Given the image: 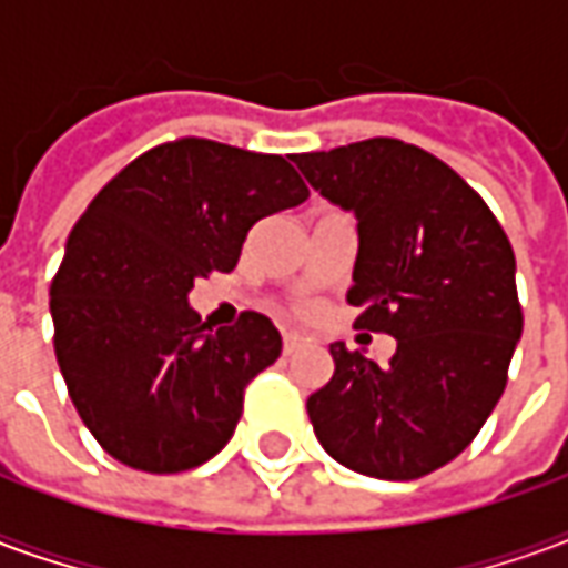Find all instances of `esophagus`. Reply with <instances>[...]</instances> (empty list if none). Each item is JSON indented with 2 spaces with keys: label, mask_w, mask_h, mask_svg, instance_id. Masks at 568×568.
I'll return each instance as SVG.
<instances>
[{
  "label": "esophagus",
  "mask_w": 568,
  "mask_h": 568,
  "mask_svg": "<svg viewBox=\"0 0 568 568\" xmlns=\"http://www.w3.org/2000/svg\"><path fill=\"white\" fill-rule=\"evenodd\" d=\"M301 341H304V337H301L297 332H283V349H285V353H295L297 346H301Z\"/></svg>",
  "instance_id": "34e87169"
}]
</instances>
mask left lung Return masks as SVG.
Returning a JSON list of instances; mask_svg holds the SVG:
<instances>
[{
  "instance_id": "left-lung-1",
  "label": "left lung",
  "mask_w": 568,
  "mask_h": 568,
  "mask_svg": "<svg viewBox=\"0 0 568 568\" xmlns=\"http://www.w3.org/2000/svg\"><path fill=\"white\" fill-rule=\"evenodd\" d=\"M292 161L356 215L346 301L362 307L358 328L398 344L386 365L332 344V381L307 398L313 432L358 475H428L475 440L505 393L524 332L511 243L475 187L417 145L377 136Z\"/></svg>"
}]
</instances>
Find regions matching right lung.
Instances as JSON below:
<instances>
[{
	"label": "right lung",
	"mask_w": 568,
	"mask_h": 568,
	"mask_svg": "<svg viewBox=\"0 0 568 568\" xmlns=\"http://www.w3.org/2000/svg\"><path fill=\"white\" fill-rule=\"evenodd\" d=\"M310 197L280 154L175 140L128 163L91 200L51 283L69 398L118 463L175 475L231 440L248 381L283 353L261 313L212 332L194 280L231 273L252 224Z\"/></svg>",
	"instance_id": "add662e5"
}]
</instances>
